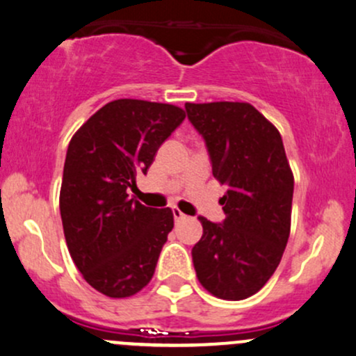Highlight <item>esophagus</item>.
<instances>
[{"instance_id": "obj_1", "label": "esophagus", "mask_w": 356, "mask_h": 356, "mask_svg": "<svg viewBox=\"0 0 356 356\" xmlns=\"http://www.w3.org/2000/svg\"><path fill=\"white\" fill-rule=\"evenodd\" d=\"M173 217H175V222H181V220L185 219V213H183L179 209H173Z\"/></svg>"}]
</instances>
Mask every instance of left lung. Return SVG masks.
Here are the masks:
<instances>
[{"label":"left lung","instance_id":"obj_1","mask_svg":"<svg viewBox=\"0 0 356 356\" xmlns=\"http://www.w3.org/2000/svg\"><path fill=\"white\" fill-rule=\"evenodd\" d=\"M186 115L207 146L212 175L227 192L222 224L198 217L197 278L224 300L254 296L277 270L290 234L293 175L280 132L244 102L186 103Z\"/></svg>","mask_w":356,"mask_h":356}]
</instances>
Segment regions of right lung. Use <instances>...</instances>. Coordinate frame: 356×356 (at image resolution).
<instances>
[{
    "label": "right lung",
    "instance_id": "obj_1",
    "mask_svg": "<svg viewBox=\"0 0 356 356\" xmlns=\"http://www.w3.org/2000/svg\"><path fill=\"white\" fill-rule=\"evenodd\" d=\"M185 117L170 103L122 98L72 136L59 195L64 238L83 278L103 296L131 297L154 275L173 212L146 207L127 188Z\"/></svg>",
    "mask_w": 356,
    "mask_h": 356
}]
</instances>
